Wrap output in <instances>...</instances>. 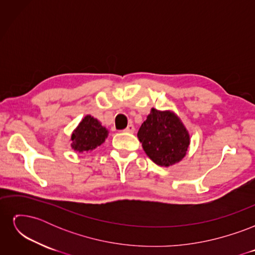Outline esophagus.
I'll return each instance as SVG.
<instances>
[{"label":"esophagus","instance_id":"1","mask_svg":"<svg viewBox=\"0 0 255 255\" xmlns=\"http://www.w3.org/2000/svg\"><path fill=\"white\" fill-rule=\"evenodd\" d=\"M123 132L133 134V133L135 132V128H134V126H133V125H128V128H127L125 130H123Z\"/></svg>","mask_w":255,"mask_h":255}]
</instances>
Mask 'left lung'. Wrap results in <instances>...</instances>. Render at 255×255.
Listing matches in <instances>:
<instances>
[{"label":"left lung","mask_w":255,"mask_h":255,"mask_svg":"<svg viewBox=\"0 0 255 255\" xmlns=\"http://www.w3.org/2000/svg\"><path fill=\"white\" fill-rule=\"evenodd\" d=\"M137 137L146 155L161 167L180 163L190 144L187 128L172 111L152 109L138 130Z\"/></svg>","instance_id":"left-lung-1"}]
</instances>
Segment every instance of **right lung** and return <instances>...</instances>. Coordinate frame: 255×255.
Listing matches in <instances>:
<instances>
[{"mask_svg": "<svg viewBox=\"0 0 255 255\" xmlns=\"http://www.w3.org/2000/svg\"><path fill=\"white\" fill-rule=\"evenodd\" d=\"M109 136V129L92 116H85L71 135V148L76 152H89L101 145Z\"/></svg>", "mask_w": 255, "mask_h": 255, "instance_id": "obj_1", "label": "right lung"}]
</instances>
